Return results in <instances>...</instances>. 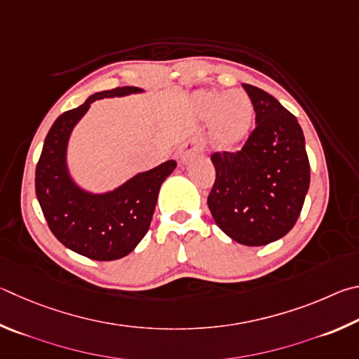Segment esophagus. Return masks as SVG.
Wrapping results in <instances>:
<instances>
[{
  "mask_svg": "<svg viewBox=\"0 0 359 359\" xmlns=\"http://www.w3.org/2000/svg\"><path fill=\"white\" fill-rule=\"evenodd\" d=\"M203 149H205V143H203L202 138L192 137V138H189V140H186L183 144H181L176 156H178V159L181 162H186L191 156L202 153Z\"/></svg>",
  "mask_w": 359,
  "mask_h": 359,
  "instance_id": "1",
  "label": "esophagus"
}]
</instances>
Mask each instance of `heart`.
I'll return each instance as SVG.
<instances>
[{
	"mask_svg": "<svg viewBox=\"0 0 359 359\" xmlns=\"http://www.w3.org/2000/svg\"><path fill=\"white\" fill-rule=\"evenodd\" d=\"M197 105L205 118L212 116L215 135L221 143L240 140L252 123V102L241 90L203 93L198 96Z\"/></svg>",
	"mask_w": 359,
	"mask_h": 359,
	"instance_id": "obj_1",
	"label": "heart"
}]
</instances>
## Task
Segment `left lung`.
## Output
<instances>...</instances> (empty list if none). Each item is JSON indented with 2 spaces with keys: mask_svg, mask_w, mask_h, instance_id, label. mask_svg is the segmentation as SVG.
Here are the masks:
<instances>
[{
  "mask_svg": "<svg viewBox=\"0 0 359 359\" xmlns=\"http://www.w3.org/2000/svg\"><path fill=\"white\" fill-rule=\"evenodd\" d=\"M255 128L238 151L211 154L216 180L208 208L225 235L244 246H265L297 224L311 183L304 134L278 99L244 83Z\"/></svg>",
  "mask_w": 359,
  "mask_h": 359,
  "instance_id": "left-lung-1",
  "label": "left lung"
}]
</instances>
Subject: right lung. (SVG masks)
<instances>
[{"instance_id":"obj_1","label":"right lung","mask_w":359,"mask_h":359,"mask_svg":"<svg viewBox=\"0 0 359 359\" xmlns=\"http://www.w3.org/2000/svg\"><path fill=\"white\" fill-rule=\"evenodd\" d=\"M132 93L142 90L121 86L100 91L60 115L48 130L36 165V196L48 229L67 249L91 260H118L135 249L149 229L162 183L176 168L175 161H167L107 194H90L72 181L66 149L74 126L94 100Z\"/></svg>"}]
</instances>
